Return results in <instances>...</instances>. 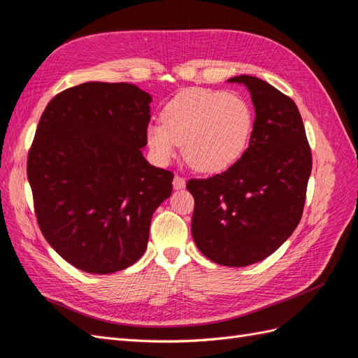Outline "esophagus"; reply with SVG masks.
Returning <instances> with one entry per match:
<instances>
[{
  "label": "esophagus",
  "instance_id": "1",
  "mask_svg": "<svg viewBox=\"0 0 358 358\" xmlns=\"http://www.w3.org/2000/svg\"><path fill=\"white\" fill-rule=\"evenodd\" d=\"M183 187H185V179H183L179 175H176L175 178H173V188H175V189H182Z\"/></svg>",
  "mask_w": 358,
  "mask_h": 358
}]
</instances>
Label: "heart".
<instances>
[{
	"mask_svg": "<svg viewBox=\"0 0 358 358\" xmlns=\"http://www.w3.org/2000/svg\"><path fill=\"white\" fill-rule=\"evenodd\" d=\"M161 122L148 128V145L159 162H167L182 145L191 169L221 173L246 150L254 112L239 94L189 90L164 107Z\"/></svg>",
	"mask_w": 358,
	"mask_h": 358,
	"instance_id": "b5f03b06",
	"label": "heart"
}]
</instances>
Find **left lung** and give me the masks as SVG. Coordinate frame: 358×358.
Instances as JSON below:
<instances>
[{
	"instance_id": "8db88e82",
	"label": "left lung",
	"mask_w": 358,
	"mask_h": 358,
	"mask_svg": "<svg viewBox=\"0 0 358 358\" xmlns=\"http://www.w3.org/2000/svg\"><path fill=\"white\" fill-rule=\"evenodd\" d=\"M254 103L249 146L237 162L208 179H189L191 231L200 252L216 264L262 262L300 222L312 154L296 103L254 76H236Z\"/></svg>"
}]
</instances>
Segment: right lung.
Returning <instances> with one entry per match:
<instances>
[{
  "mask_svg": "<svg viewBox=\"0 0 358 358\" xmlns=\"http://www.w3.org/2000/svg\"><path fill=\"white\" fill-rule=\"evenodd\" d=\"M150 95L131 83L86 82L53 96L28 152L37 222L67 263L107 275L146 251L173 173L150 166Z\"/></svg>",
  "mask_w": 358,
  "mask_h": 358,
  "instance_id": "1",
  "label": "right lung"
}]
</instances>
